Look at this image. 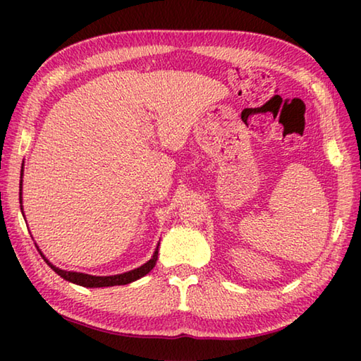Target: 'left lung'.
Instances as JSON below:
<instances>
[{
	"mask_svg": "<svg viewBox=\"0 0 361 361\" xmlns=\"http://www.w3.org/2000/svg\"><path fill=\"white\" fill-rule=\"evenodd\" d=\"M22 183H23V162H22V169H20V189H19V200H20V210H22V215L25 218V213H23V205H22ZM27 221V219H25ZM36 245V243H35ZM38 248L39 255L42 256V259L47 262V266L52 269L54 272L59 274L60 277L65 279L66 282H71V283H76L79 286H85V288H100V286H114V285H126V283H130L133 280H137L140 277H143L148 274L152 267L156 264V259L157 256L154 255L152 256V259H149L146 264H143L142 267L138 269H133L130 272H126V274H119V276H109V277H99V276H89V274H82V272H75V271H65V269H60L57 266H54L51 261H49L42 252L39 250V247L36 245Z\"/></svg>",
	"mask_w": 361,
	"mask_h": 361,
	"instance_id": "8db88e82",
	"label": "left lung"
}]
</instances>
